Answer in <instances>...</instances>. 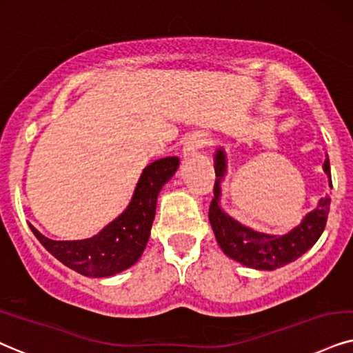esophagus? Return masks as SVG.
<instances>
[{
    "label": "esophagus",
    "instance_id": "1",
    "mask_svg": "<svg viewBox=\"0 0 353 353\" xmlns=\"http://www.w3.org/2000/svg\"><path fill=\"white\" fill-rule=\"evenodd\" d=\"M210 143H212V137H210L207 132H194L189 138H187L184 145V154L185 156L197 154L200 150L205 148V146H208Z\"/></svg>",
    "mask_w": 353,
    "mask_h": 353
}]
</instances>
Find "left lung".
<instances>
[{
    "mask_svg": "<svg viewBox=\"0 0 353 353\" xmlns=\"http://www.w3.org/2000/svg\"><path fill=\"white\" fill-rule=\"evenodd\" d=\"M323 169L332 187L329 158L324 161ZM215 174L216 181L213 187L215 197L210 203L208 220L221 251L233 261L251 269L275 270L301 257L307 249L314 246L316 241L323 234L329 215V203H331L327 197L321 199L318 207L307 213L300 225L288 233L279 236L259 233L241 225L220 207L221 181L226 174V154L223 148H218L215 153Z\"/></svg>",
    "mask_w": 353,
    "mask_h": 353,
    "instance_id": "obj_1",
    "label": "left lung"
}]
</instances>
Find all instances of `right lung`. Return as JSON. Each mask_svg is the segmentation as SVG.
<instances>
[{"label": "right lung", "instance_id": "add662e5", "mask_svg": "<svg viewBox=\"0 0 353 353\" xmlns=\"http://www.w3.org/2000/svg\"><path fill=\"white\" fill-rule=\"evenodd\" d=\"M179 168V158L156 159L141 172L128 207L92 238L53 241L30 230L43 248L61 264L86 276H112L132 267L150 239L159 190Z\"/></svg>", "mask_w": 353, "mask_h": 353}]
</instances>
